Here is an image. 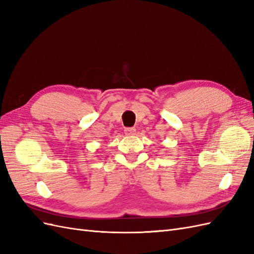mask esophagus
I'll return each mask as SVG.
<instances>
[{"label": "esophagus", "mask_w": 254, "mask_h": 254, "mask_svg": "<svg viewBox=\"0 0 254 254\" xmlns=\"http://www.w3.org/2000/svg\"><path fill=\"white\" fill-rule=\"evenodd\" d=\"M124 132H125V134H126V135H128V136H130V135H134V134H135V129H134V128H130V127H128V128H125Z\"/></svg>", "instance_id": "1"}]
</instances>
